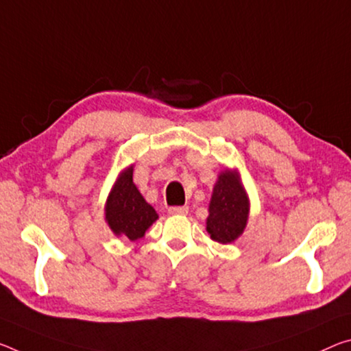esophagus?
I'll use <instances>...</instances> for the list:
<instances>
[{"label": "esophagus", "instance_id": "esophagus-1", "mask_svg": "<svg viewBox=\"0 0 351 351\" xmlns=\"http://www.w3.org/2000/svg\"><path fill=\"white\" fill-rule=\"evenodd\" d=\"M169 213L171 215H186L189 213L187 206H173V208L169 209Z\"/></svg>", "mask_w": 351, "mask_h": 351}]
</instances>
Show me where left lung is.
<instances>
[{"label": "left lung", "instance_id": "obj_1", "mask_svg": "<svg viewBox=\"0 0 351 351\" xmlns=\"http://www.w3.org/2000/svg\"><path fill=\"white\" fill-rule=\"evenodd\" d=\"M248 210V197L241 184L239 171L223 170L214 186L209 217L206 220V231L210 239L219 243L234 242L245 230Z\"/></svg>", "mask_w": 351, "mask_h": 351}]
</instances>
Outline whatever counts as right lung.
<instances>
[{
  "label": "right lung",
  "instance_id": "add662e5",
  "mask_svg": "<svg viewBox=\"0 0 351 351\" xmlns=\"http://www.w3.org/2000/svg\"><path fill=\"white\" fill-rule=\"evenodd\" d=\"M104 214L114 234L125 236L130 241L142 239L148 228L158 220V213L132 182V165L117 178L106 202Z\"/></svg>",
  "mask_w": 351,
  "mask_h": 351
}]
</instances>
